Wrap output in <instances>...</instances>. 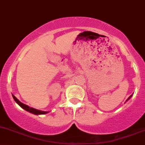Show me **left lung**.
I'll list each match as a JSON object with an SVG mask.
<instances>
[{"label": "left lung", "instance_id": "8db88e82", "mask_svg": "<svg viewBox=\"0 0 145 145\" xmlns=\"http://www.w3.org/2000/svg\"><path fill=\"white\" fill-rule=\"evenodd\" d=\"M131 96H132V95H130V96H129V97H128V99H127V100H126V101H127L128 99H130V98H131Z\"/></svg>", "mask_w": 145, "mask_h": 145}]
</instances>
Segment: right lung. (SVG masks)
<instances>
[{
    "label": "right lung",
    "instance_id": "obj_1",
    "mask_svg": "<svg viewBox=\"0 0 145 145\" xmlns=\"http://www.w3.org/2000/svg\"><path fill=\"white\" fill-rule=\"evenodd\" d=\"M12 97H13V98H14V101H15V102L17 103L18 105L20 106L21 107H22L23 109H24L25 110L29 112L33 113V114H37V115H38V114H47V113H48V112L40 111V110H36V109H34V108H33V107H30L29 106H28V105H25V104L22 103H21L20 101H19V100H18L14 95H12Z\"/></svg>",
    "mask_w": 145,
    "mask_h": 145
}]
</instances>
